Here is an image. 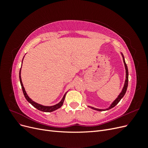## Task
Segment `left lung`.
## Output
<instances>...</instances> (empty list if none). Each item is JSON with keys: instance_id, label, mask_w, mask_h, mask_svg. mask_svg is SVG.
Masks as SVG:
<instances>
[{"instance_id": "obj_1", "label": "left lung", "mask_w": 148, "mask_h": 148, "mask_svg": "<svg viewBox=\"0 0 148 148\" xmlns=\"http://www.w3.org/2000/svg\"><path fill=\"white\" fill-rule=\"evenodd\" d=\"M122 57H123V62H124V64H125V70H126V80H125V85H124V87L122 89V91L121 92V93L119 95V96H118V97L116 99L114 102L112 104V105L109 107L108 109H110L111 108H112V107H115L116 105H117L118 103L120 102V101L121 100V99L124 96L125 92H126L127 91V87H128V67H127V65L126 64V63H125V59H124V57L122 55ZM91 107V108H92V109H95V110H97L98 111H102V109H96V108H94V107Z\"/></svg>"}]
</instances>
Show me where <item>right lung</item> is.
Instances as JSON below:
<instances>
[{
    "label": "right lung",
    "mask_w": 148,
    "mask_h": 148,
    "mask_svg": "<svg viewBox=\"0 0 148 148\" xmlns=\"http://www.w3.org/2000/svg\"><path fill=\"white\" fill-rule=\"evenodd\" d=\"M24 58V57H23ZM22 62H23V60H22ZM21 69H20V73H19V78H20V84H21V88H22V90H23V94H24V96L26 98V99L27 100L30 104L32 105L33 106H34L35 108H36L37 109L41 110V111H42V112H52L53 110H57V109L60 108V107L62 106V104H63L64 103V99H65V95H66V93L64 95L63 98H62V99L61 100V101L58 103L56 105H54L53 106H42L41 104H38V103L35 102L34 101H33L32 100H31L30 98L28 97V96L27 95V94H26L25 90V88L23 87V83H22V82H21Z\"/></svg>",
    "instance_id": "obj_1"
}]
</instances>
